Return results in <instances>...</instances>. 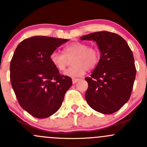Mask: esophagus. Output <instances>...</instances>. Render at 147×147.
I'll return each mask as SVG.
<instances>
[{"instance_id":"esophagus-1","label":"esophagus","mask_w":147,"mask_h":147,"mask_svg":"<svg viewBox=\"0 0 147 147\" xmlns=\"http://www.w3.org/2000/svg\"><path fill=\"white\" fill-rule=\"evenodd\" d=\"M80 80V79H77V78H72V83L73 84H76L77 82Z\"/></svg>"}]
</instances>
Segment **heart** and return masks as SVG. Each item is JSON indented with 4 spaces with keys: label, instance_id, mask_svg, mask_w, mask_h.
<instances>
[{
    "label": "heart",
    "instance_id": "1",
    "mask_svg": "<svg viewBox=\"0 0 147 147\" xmlns=\"http://www.w3.org/2000/svg\"><path fill=\"white\" fill-rule=\"evenodd\" d=\"M64 54L54 51L50 54V61L58 71H64L67 58H72V67L65 72V75L72 78L84 75L87 69L94 68L100 59V52L96 48L89 47L85 43L74 41L63 49Z\"/></svg>",
    "mask_w": 147,
    "mask_h": 147
}]
</instances>
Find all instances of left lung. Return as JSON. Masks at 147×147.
I'll use <instances>...</instances> for the list:
<instances>
[{"label":"left lung","mask_w":147,"mask_h":147,"mask_svg":"<svg viewBox=\"0 0 147 147\" xmlns=\"http://www.w3.org/2000/svg\"><path fill=\"white\" fill-rule=\"evenodd\" d=\"M96 42L100 60L89 78L85 99L97 112L111 114L129 100L136 76L133 54L125 40L112 32H98L80 37Z\"/></svg>","instance_id":"left-lung-1"}]
</instances>
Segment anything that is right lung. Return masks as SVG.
<instances>
[{
  "label": "right lung",
  "instance_id": "obj_1",
  "mask_svg": "<svg viewBox=\"0 0 147 147\" xmlns=\"http://www.w3.org/2000/svg\"><path fill=\"white\" fill-rule=\"evenodd\" d=\"M67 39L34 36L18 44L10 62V81L21 107L32 116L46 118L61 108L72 79L61 75L50 54Z\"/></svg>",
  "mask_w": 147,
  "mask_h": 147
}]
</instances>
